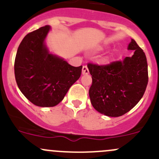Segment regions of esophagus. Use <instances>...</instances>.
<instances>
[{
	"label": "esophagus",
	"instance_id": "1",
	"mask_svg": "<svg viewBox=\"0 0 159 159\" xmlns=\"http://www.w3.org/2000/svg\"><path fill=\"white\" fill-rule=\"evenodd\" d=\"M89 73V68H88V67L86 66V65H84V66L82 67V74L83 75H88Z\"/></svg>",
	"mask_w": 159,
	"mask_h": 159
}]
</instances>
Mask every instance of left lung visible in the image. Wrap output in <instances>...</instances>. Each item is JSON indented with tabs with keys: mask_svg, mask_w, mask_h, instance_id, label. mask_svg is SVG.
I'll list each match as a JSON object with an SVG mask.
<instances>
[{
	"mask_svg": "<svg viewBox=\"0 0 159 159\" xmlns=\"http://www.w3.org/2000/svg\"><path fill=\"white\" fill-rule=\"evenodd\" d=\"M129 50L131 57L108 65L88 64L92 78L89 89L94 109L110 117H119L132 109L145 94L148 81L146 56L131 39Z\"/></svg>",
	"mask_w": 159,
	"mask_h": 159,
	"instance_id": "left-lung-1",
	"label": "left lung"
}]
</instances>
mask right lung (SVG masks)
I'll return each instance as SVG.
<instances>
[{
    "label": "right lung",
    "mask_w": 159,
    "mask_h": 159,
    "mask_svg": "<svg viewBox=\"0 0 159 159\" xmlns=\"http://www.w3.org/2000/svg\"><path fill=\"white\" fill-rule=\"evenodd\" d=\"M46 25L28 33L19 45L14 61L16 82L34 105L53 107L60 103L70 86L80 78L82 66L74 67L50 54L44 39Z\"/></svg>",
    "instance_id": "right-lung-1"
}]
</instances>
